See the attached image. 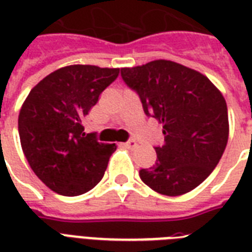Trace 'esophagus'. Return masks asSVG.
Listing matches in <instances>:
<instances>
[{
  "instance_id": "34e87169",
  "label": "esophagus",
  "mask_w": 252,
  "mask_h": 252,
  "mask_svg": "<svg viewBox=\"0 0 252 252\" xmlns=\"http://www.w3.org/2000/svg\"><path fill=\"white\" fill-rule=\"evenodd\" d=\"M124 146H126V148H128V149H136L138 145L136 141H133V140H129V141H126V144H124Z\"/></svg>"
}]
</instances>
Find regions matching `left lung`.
I'll list each match as a JSON object with an SVG mask.
<instances>
[{
	"label": "left lung",
	"mask_w": 252,
	"mask_h": 252,
	"mask_svg": "<svg viewBox=\"0 0 252 252\" xmlns=\"http://www.w3.org/2000/svg\"><path fill=\"white\" fill-rule=\"evenodd\" d=\"M124 82L141 99L144 112L163 126L157 162L140 178L158 193L192 191L215 170L229 137L227 106L221 91L197 70L170 60L122 68Z\"/></svg>",
	"instance_id": "8db88e82"
}]
</instances>
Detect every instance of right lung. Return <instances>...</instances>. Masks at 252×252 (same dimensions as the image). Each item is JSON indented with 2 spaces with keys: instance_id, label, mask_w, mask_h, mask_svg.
Returning <instances> with one entry per match:
<instances>
[{
  "instance_id": "obj_1",
  "label": "right lung",
  "mask_w": 252,
  "mask_h": 252,
  "mask_svg": "<svg viewBox=\"0 0 252 252\" xmlns=\"http://www.w3.org/2000/svg\"><path fill=\"white\" fill-rule=\"evenodd\" d=\"M119 72L95 65L64 66L43 78L22 104V150L35 175L59 195H82L104 175L116 145L98 142L95 133H85L82 123Z\"/></svg>"
}]
</instances>
